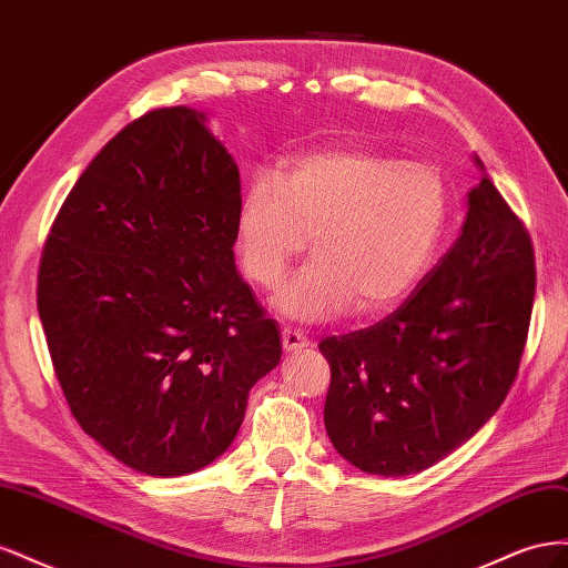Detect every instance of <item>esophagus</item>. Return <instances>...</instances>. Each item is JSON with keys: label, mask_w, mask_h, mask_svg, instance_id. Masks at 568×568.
Segmentation results:
<instances>
[{"label": "esophagus", "mask_w": 568, "mask_h": 568, "mask_svg": "<svg viewBox=\"0 0 568 568\" xmlns=\"http://www.w3.org/2000/svg\"><path fill=\"white\" fill-rule=\"evenodd\" d=\"M282 343L286 353H298L303 348L311 346V338H307L301 329H291V326H284L282 329Z\"/></svg>", "instance_id": "esophagus-1"}]
</instances>
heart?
<instances>
[{
  "label": "heart",
  "mask_w": 568,
  "mask_h": 568,
  "mask_svg": "<svg viewBox=\"0 0 568 568\" xmlns=\"http://www.w3.org/2000/svg\"><path fill=\"white\" fill-rule=\"evenodd\" d=\"M450 213V184L428 161L365 146L305 153L255 175L239 201L234 234L246 277L277 288L313 236L315 257L274 301L301 322L400 303L432 265Z\"/></svg>",
  "instance_id": "heart-1"
}]
</instances>
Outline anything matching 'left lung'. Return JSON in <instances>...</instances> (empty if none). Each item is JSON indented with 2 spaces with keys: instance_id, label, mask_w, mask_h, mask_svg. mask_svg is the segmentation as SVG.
Masks as SVG:
<instances>
[{
  "instance_id": "left-lung-1",
  "label": "left lung",
  "mask_w": 568,
  "mask_h": 568,
  "mask_svg": "<svg viewBox=\"0 0 568 568\" xmlns=\"http://www.w3.org/2000/svg\"><path fill=\"white\" fill-rule=\"evenodd\" d=\"M532 296L530 234L484 178L459 239L398 311L320 343L338 455L367 474L407 476L469 440L517 379Z\"/></svg>"
}]
</instances>
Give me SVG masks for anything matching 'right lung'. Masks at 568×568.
I'll return each mask as SVG.
<instances>
[{"mask_svg":"<svg viewBox=\"0 0 568 568\" xmlns=\"http://www.w3.org/2000/svg\"><path fill=\"white\" fill-rule=\"evenodd\" d=\"M239 168L203 113L153 109L97 153L49 230L38 311L71 415L134 471L230 448L280 324L234 265Z\"/></svg>","mask_w":568,"mask_h":568,"instance_id":"add662e5","label":"right lung"}]
</instances>
